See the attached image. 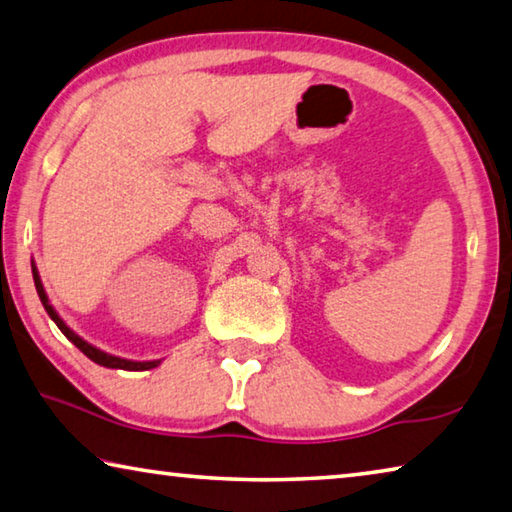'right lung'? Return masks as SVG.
Returning a JSON list of instances; mask_svg holds the SVG:
<instances>
[{
	"mask_svg": "<svg viewBox=\"0 0 512 512\" xmlns=\"http://www.w3.org/2000/svg\"><path fill=\"white\" fill-rule=\"evenodd\" d=\"M31 268H33V282H36V291H38V296H40V302H42V307H45V311L49 314V318L54 320V323L58 325V329L60 332H63L69 341H72L76 348H79L85 357L88 359H92L94 363H99V366H106V368H117V370H151V368H155V366H160V359H155V361H133V359H121V357H115V354H108V352H103V350H99V348H94V345H90L88 341H83L79 334L74 332V329H69L67 327V323L63 318L58 316V311L51 307V302H49V298H47V291H45V287H42V280H40V275H38V268H36V264L31 262Z\"/></svg>",
	"mask_w": 512,
	"mask_h": 512,
	"instance_id": "1",
	"label": "right lung"
}]
</instances>
